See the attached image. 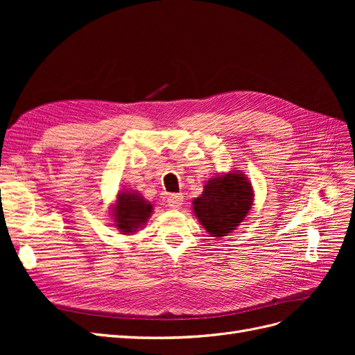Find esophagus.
<instances>
[{
	"label": "esophagus",
	"instance_id": "1",
	"mask_svg": "<svg viewBox=\"0 0 355 355\" xmlns=\"http://www.w3.org/2000/svg\"><path fill=\"white\" fill-rule=\"evenodd\" d=\"M167 204L170 209H180L182 204H184V196L182 194H171L168 198H167Z\"/></svg>",
	"mask_w": 355,
	"mask_h": 355
}]
</instances>
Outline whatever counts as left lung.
<instances>
[{"label":"left lung","instance_id":"8db88e82","mask_svg":"<svg viewBox=\"0 0 355 355\" xmlns=\"http://www.w3.org/2000/svg\"><path fill=\"white\" fill-rule=\"evenodd\" d=\"M196 216L211 237H225L244 220L253 204V188L241 171L207 180L202 194L192 201Z\"/></svg>","mask_w":355,"mask_h":355}]
</instances>
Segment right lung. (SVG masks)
<instances>
[{"mask_svg": "<svg viewBox=\"0 0 355 355\" xmlns=\"http://www.w3.org/2000/svg\"><path fill=\"white\" fill-rule=\"evenodd\" d=\"M111 209L114 227L125 235L142 228L153 214V204L136 191L118 192L116 201Z\"/></svg>", "mask_w": 355, "mask_h": 355, "instance_id": "obj_1", "label": "right lung"}]
</instances>
